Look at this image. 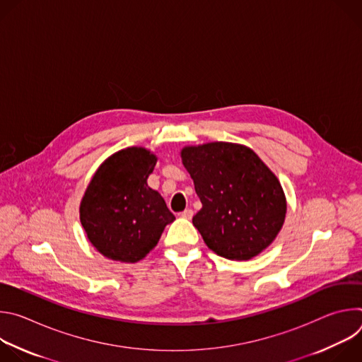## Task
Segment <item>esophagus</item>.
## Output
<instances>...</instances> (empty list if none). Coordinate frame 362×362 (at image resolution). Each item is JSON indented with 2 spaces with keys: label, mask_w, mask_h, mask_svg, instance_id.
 Returning <instances> with one entry per match:
<instances>
[{
  "label": "esophagus",
  "mask_w": 362,
  "mask_h": 362,
  "mask_svg": "<svg viewBox=\"0 0 362 362\" xmlns=\"http://www.w3.org/2000/svg\"><path fill=\"white\" fill-rule=\"evenodd\" d=\"M180 216L185 218V219H192V218H193V211H192V209H185V211L180 214Z\"/></svg>",
  "instance_id": "obj_1"
}]
</instances>
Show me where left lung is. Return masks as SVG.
<instances>
[{
    "label": "left lung",
    "mask_w": 362,
    "mask_h": 362,
    "mask_svg": "<svg viewBox=\"0 0 362 362\" xmlns=\"http://www.w3.org/2000/svg\"><path fill=\"white\" fill-rule=\"evenodd\" d=\"M180 156L202 202L192 222L209 249L247 261L275 240L285 221V193L252 148L212 141L186 146Z\"/></svg>",
    "instance_id": "left-lung-1"
}]
</instances>
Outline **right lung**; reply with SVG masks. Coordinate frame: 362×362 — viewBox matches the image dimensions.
Segmentation results:
<instances>
[{"mask_svg":"<svg viewBox=\"0 0 362 362\" xmlns=\"http://www.w3.org/2000/svg\"><path fill=\"white\" fill-rule=\"evenodd\" d=\"M156 162L144 147L123 148L100 165L84 192L80 222L91 245L109 259H143L176 219L147 185Z\"/></svg>","mask_w":362,"mask_h":362,"instance_id":"obj_1","label":"right lung"}]
</instances>
